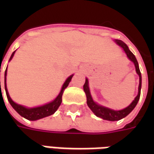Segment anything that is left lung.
<instances>
[{
    "label": "left lung",
    "mask_w": 154,
    "mask_h": 154,
    "mask_svg": "<svg viewBox=\"0 0 154 154\" xmlns=\"http://www.w3.org/2000/svg\"><path fill=\"white\" fill-rule=\"evenodd\" d=\"M115 42L117 43L118 45L122 47V49H124L125 53H126L127 57L129 58V60L133 61L134 63L135 68H136V72L139 75V86H138V94L137 96L135 97L134 101L130 104V105L126 107L124 109L122 110H112L110 109L109 108L104 107L101 105H97V103H95L92 98L91 95H90V92H89V82L88 79H85V82L84 85H83V89L84 91L86 94V99H87V105L89 107V109L94 112V113L96 115L97 117H101L104 120H107V121H119V120L124 118L125 117H126L127 115L130 113L132 112V110L134 109L135 106L137 105V102L140 98V95H141V74L140 72V69H139L138 63L137 60L135 56L134 55V53H132L129 49L128 46L126 45L125 44L124 42L121 41V40H115Z\"/></svg>",
    "instance_id": "left-lung-1"
}]
</instances>
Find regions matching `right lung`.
<instances>
[{"label": "right lung", "instance_id": "1", "mask_svg": "<svg viewBox=\"0 0 154 154\" xmlns=\"http://www.w3.org/2000/svg\"><path fill=\"white\" fill-rule=\"evenodd\" d=\"M15 52L16 51L13 52V54L11 55L9 60L13 58ZM6 74H7V68H6L5 72V88L6 96H7V98H8V101L10 103V105H12V107H13V109L21 116V117H25V118L29 120V121H36V120L41 119V118H43V117H48V116H50V115L53 114V113L57 111L58 107H59L60 105V104H61V101H62V95L63 93H64V90L67 88V86L69 85V84L70 81L72 79V76H73V75H71L70 77H68L67 80L65 81V82L64 83V85H63L62 89L60 90V93L59 94V95L56 97V99L54 101L49 103V104L42 105V106L29 109V108L24 107L22 105H18V104L15 103L14 101H13V100L10 98V97L8 95V90H7V87H6Z\"/></svg>", "mask_w": 154, "mask_h": 154}]
</instances>
